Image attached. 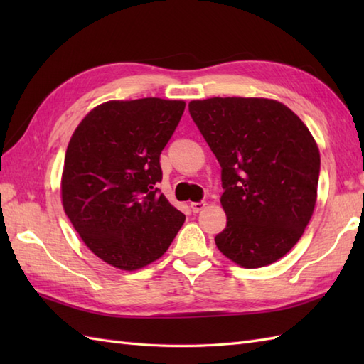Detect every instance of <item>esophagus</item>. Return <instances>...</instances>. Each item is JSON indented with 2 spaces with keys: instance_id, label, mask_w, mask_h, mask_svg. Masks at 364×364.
<instances>
[{
  "instance_id": "1",
  "label": "esophagus",
  "mask_w": 364,
  "mask_h": 364,
  "mask_svg": "<svg viewBox=\"0 0 364 364\" xmlns=\"http://www.w3.org/2000/svg\"><path fill=\"white\" fill-rule=\"evenodd\" d=\"M206 206V203L205 202H192L191 203V210H192V213H200L203 210V208Z\"/></svg>"
}]
</instances>
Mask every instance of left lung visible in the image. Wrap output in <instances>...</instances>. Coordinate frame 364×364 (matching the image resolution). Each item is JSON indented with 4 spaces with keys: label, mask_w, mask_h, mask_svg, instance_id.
Wrapping results in <instances>:
<instances>
[{
    "label": "left lung",
    "mask_w": 364,
    "mask_h": 364,
    "mask_svg": "<svg viewBox=\"0 0 364 364\" xmlns=\"http://www.w3.org/2000/svg\"><path fill=\"white\" fill-rule=\"evenodd\" d=\"M189 112L222 167L227 228L215 245L241 267L272 264L297 244L318 200L313 134L270 98L192 100Z\"/></svg>",
    "instance_id": "8db88e82"
}]
</instances>
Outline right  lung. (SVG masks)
I'll return each instance as SVG.
<instances>
[{"mask_svg":"<svg viewBox=\"0 0 364 364\" xmlns=\"http://www.w3.org/2000/svg\"><path fill=\"white\" fill-rule=\"evenodd\" d=\"M183 100H111L95 106L68 142L60 198L82 242L112 267L161 258L184 215L156 184L159 154L184 112Z\"/></svg>","mask_w":364,"mask_h":364,"instance_id":"1","label":"right lung"}]
</instances>
